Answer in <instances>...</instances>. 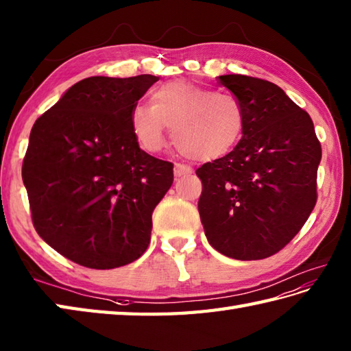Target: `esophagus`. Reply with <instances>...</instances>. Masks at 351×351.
<instances>
[{"instance_id": "34e87169", "label": "esophagus", "mask_w": 351, "mask_h": 351, "mask_svg": "<svg viewBox=\"0 0 351 351\" xmlns=\"http://www.w3.org/2000/svg\"><path fill=\"white\" fill-rule=\"evenodd\" d=\"M194 173V169L188 165H183V163H176L174 165V176L176 177H183V176H188Z\"/></svg>"}]
</instances>
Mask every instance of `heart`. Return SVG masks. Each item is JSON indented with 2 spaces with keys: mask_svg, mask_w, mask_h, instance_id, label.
Listing matches in <instances>:
<instances>
[{
  "mask_svg": "<svg viewBox=\"0 0 351 351\" xmlns=\"http://www.w3.org/2000/svg\"><path fill=\"white\" fill-rule=\"evenodd\" d=\"M130 125L139 145L148 153L165 145V128L178 152L194 160L210 162L228 154L245 127L244 107L227 92L188 82H169L152 90L149 103H134Z\"/></svg>",
  "mask_w": 351,
  "mask_h": 351,
  "instance_id": "b5f03b06",
  "label": "heart"
}]
</instances>
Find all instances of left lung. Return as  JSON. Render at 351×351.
<instances>
[{
	"mask_svg": "<svg viewBox=\"0 0 351 351\" xmlns=\"http://www.w3.org/2000/svg\"><path fill=\"white\" fill-rule=\"evenodd\" d=\"M219 83L244 107L245 127L233 152L197 169L199 219L221 254L265 259L315 207L321 145L307 112L277 84L241 74L219 75Z\"/></svg>",
	"mask_w": 351,
	"mask_h": 351,
	"instance_id": "8db88e82",
	"label": "left lung"
}]
</instances>
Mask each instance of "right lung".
Instances as JSON below:
<instances>
[{"label": "right lung", "instance_id": "add662e5", "mask_svg": "<svg viewBox=\"0 0 351 351\" xmlns=\"http://www.w3.org/2000/svg\"><path fill=\"white\" fill-rule=\"evenodd\" d=\"M159 77H89L36 119L23 180L36 232L78 265L112 269L145 253L173 163L139 148L130 109Z\"/></svg>", "mask_w": 351, "mask_h": 351}]
</instances>
